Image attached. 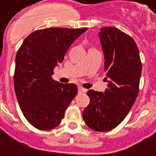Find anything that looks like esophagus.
I'll use <instances>...</instances> for the list:
<instances>
[{"label": "esophagus", "instance_id": "esophagus-1", "mask_svg": "<svg viewBox=\"0 0 156 156\" xmlns=\"http://www.w3.org/2000/svg\"><path fill=\"white\" fill-rule=\"evenodd\" d=\"M85 92H87V89L83 88L82 87H78V93L81 94V93H85Z\"/></svg>", "mask_w": 156, "mask_h": 156}]
</instances>
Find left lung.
Listing matches in <instances>:
<instances>
[{"label":"left lung","mask_w":156,"mask_h":156,"mask_svg":"<svg viewBox=\"0 0 156 156\" xmlns=\"http://www.w3.org/2000/svg\"><path fill=\"white\" fill-rule=\"evenodd\" d=\"M101 44L104 54V93L87 91L90 102L82 117L90 129L109 131L122 122L129 114L139 92L141 62L135 41L127 34L113 27L101 28Z\"/></svg>","instance_id":"obj_1"}]
</instances>
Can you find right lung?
I'll use <instances>...</instances> for the list:
<instances>
[{
	"label": "right lung",
	"mask_w": 156,
	"mask_h": 156,
	"mask_svg": "<svg viewBox=\"0 0 156 156\" xmlns=\"http://www.w3.org/2000/svg\"><path fill=\"white\" fill-rule=\"evenodd\" d=\"M87 28L49 27L30 34L17 52L14 84L27 121L36 129L57 127L77 94V86L52 79L54 69L69 47Z\"/></svg>",
	"instance_id": "obj_1"
}]
</instances>
